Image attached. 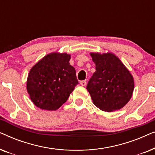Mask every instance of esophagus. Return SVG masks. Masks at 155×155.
<instances>
[{"label":"esophagus","mask_w":155,"mask_h":155,"mask_svg":"<svg viewBox=\"0 0 155 155\" xmlns=\"http://www.w3.org/2000/svg\"><path fill=\"white\" fill-rule=\"evenodd\" d=\"M80 84H81L82 86H85L86 84H87V81L86 80H82V81H80Z\"/></svg>","instance_id":"1"}]
</instances>
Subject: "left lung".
Wrapping results in <instances>:
<instances>
[{
	"label": "left lung",
	"mask_w": 155,
	"mask_h": 155,
	"mask_svg": "<svg viewBox=\"0 0 155 155\" xmlns=\"http://www.w3.org/2000/svg\"><path fill=\"white\" fill-rule=\"evenodd\" d=\"M91 56L96 71L89 80L87 90L93 103L107 112L121 109L132 97L133 76L115 55L92 53Z\"/></svg>",
	"instance_id": "1"
}]
</instances>
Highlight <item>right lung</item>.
<instances>
[{
  "mask_svg": "<svg viewBox=\"0 0 155 155\" xmlns=\"http://www.w3.org/2000/svg\"><path fill=\"white\" fill-rule=\"evenodd\" d=\"M67 54H50L30 70L27 89L31 100L41 109H58L78 84L75 70Z\"/></svg>",
  "mask_w": 155,
  "mask_h": 155,
  "instance_id": "1",
  "label": "right lung"
}]
</instances>
